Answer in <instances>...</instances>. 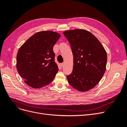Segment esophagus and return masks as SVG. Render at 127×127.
Here are the masks:
<instances>
[{
    "instance_id": "obj_1",
    "label": "esophagus",
    "mask_w": 127,
    "mask_h": 127,
    "mask_svg": "<svg viewBox=\"0 0 127 127\" xmlns=\"http://www.w3.org/2000/svg\"><path fill=\"white\" fill-rule=\"evenodd\" d=\"M60 65H61V66L63 67H64V63H61V64H60Z\"/></svg>"
}]
</instances>
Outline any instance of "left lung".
<instances>
[{
	"instance_id": "8db88e82",
	"label": "left lung",
	"mask_w": 127,
	"mask_h": 127,
	"mask_svg": "<svg viewBox=\"0 0 127 127\" xmlns=\"http://www.w3.org/2000/svg\"><path fill=\"white\" fill-rule=\"evenodd\" d=\"M70 44L74 57L73 69L67 76L70 85L84 92L94 87L104 74L106 52L98 39L85 30L76 29L64 32Z\"/></svg>"
}]
</instances>
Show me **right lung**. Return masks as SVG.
I'll return each mask as SVG.
<instances>
[{
    "label": "right lung",
    "instance_id": "1",
    "mask_svg": "<svg viewBox=\"0 0 127 127\" xmlns=\"http://www.w3.org/2000/svg\"><path fill=\"white\" fill-rule=\"evenodd\" d=\"M60 35L52 31H41L30 37L19 49L17 70L25 83L39 88L54 79L58 71L53 48Z\"/></svg>",
    "mask_w": 127,
    "mask_h": 127
}]
</instances>
